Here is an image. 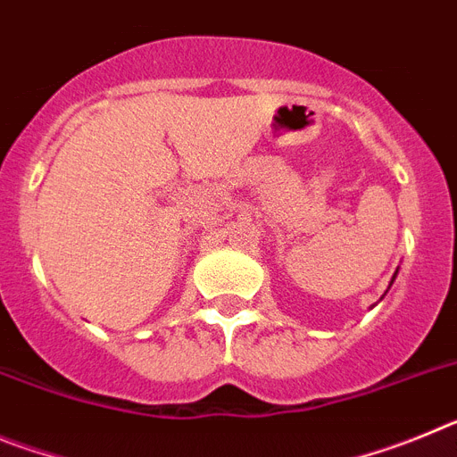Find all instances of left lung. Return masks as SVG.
Returning <instances> with one entry per match:
<instances>
[{
  "instance_id": "1",
  "label": "left lung",
  "mask_w": 457,
  "mask_h": 457,
  "mask_svg": "<svg viewBox=\"0 0 457 457\" xmlns=\"http://www.w3.org/2000/svg\"><path fill=\"white\" fill-rule=\"evenodd\" d=\"M395 274H398V272H395ZM395 274H394V278H395ZM394 278H391V284H394Z\"/></svg>"
}]
</instances>
